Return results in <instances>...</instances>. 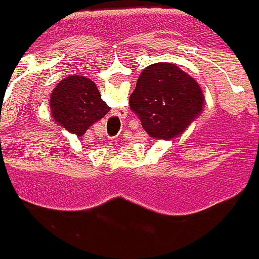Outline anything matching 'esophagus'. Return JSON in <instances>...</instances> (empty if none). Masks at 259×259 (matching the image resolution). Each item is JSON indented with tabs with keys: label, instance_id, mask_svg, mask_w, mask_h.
<instances>
[{
	"label": "esophagus",
	"instance_id": "obj_1",
	"mask_svg": "<svg viewBox=\"0 0 259 259\" xmlns=\"http://www.w3.org/2000/svg\"><path fill=\"white\" fill-rule=\"evenodd\" d=\"M126 117H127V110H126V108H121V110H118L117 113H114V114L110 117V120L113 121V124H114L116 127H120V121L124 120Z\"/></svg>",
	"mask_w": 259,
	"mask_h": 259
}]
</instances>
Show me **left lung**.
<instances>
[{"mask_svg": "<svg viewBox=\"0 0 259 259\" xmlns=\"http://www.w3.org/2000/svg\"><path fill=\"white\" fill-rule=\"evenodd\" d=\"M130 110L155 139H174L203 110V93L196 81L172 63L143 69L130 96Z\"/></svg>", "mask_w": 259, "mask_h": 259, "instance_id": "1", "label": "left lung"}]
</instances>
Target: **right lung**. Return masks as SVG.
Masks as SVG:
<instances>
[{
  "label": "right lung",
  "mask_w": 259,
  "mask_h": 259,
  "mask_svg": "<svg viewBox=\"0 0 259 259\" xmlns=\"http://www.w3.org/2000/svg\"><path fill=\"white\" fill-rule=\"evenodd\" d=\"M53 118L65 129L81 136L91 124L103 118L110 107L101 100L96 84L79 75L63 78L51 96Z\"/></svg>",
  "instance_id": "add662e5"
}]
</instances>
